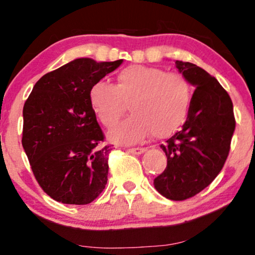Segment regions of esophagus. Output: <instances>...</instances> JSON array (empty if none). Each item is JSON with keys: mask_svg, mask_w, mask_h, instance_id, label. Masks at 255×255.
Returning a JSON list of instances; mask_svg holds the SVG:
<instances>
[{"mask_svg": "<svg viewBox=\"0 0 255 255\" xmlns=\"http://www.w3.org/2000/svg\"><path fill=\"white\" fill-rule=\"evenodd\" d=\"M146 151V148H143V147H134V148H128L127 152L131 153V154H141V153H143Z\"/></svg>", "mask_w": 255, "mask_h": 255, "instance_id": "obj_1", "label": "esophagus"}]
</instances>
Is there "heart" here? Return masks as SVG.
Segmentation results:
<instances>
[{"label":"heart","mask_w":255,"mask_h":255,"mask_svg":"<svg viewBox=\"0 0 255 255\" xmlns=\"http://www.w3.org/2000/svg\"><path fill=\"white\" fill-rule=\"evenodd\" d=\"M191 97V84L183 75L146 65L122 69L115 85L97 81L89 89L91 108L108 128L124 115L129 102L133 114L109 133L119 143L139 142L152 133L157 137L174 133L188 118Z\"/></svg>","instance_id":"1"}]
</instances>
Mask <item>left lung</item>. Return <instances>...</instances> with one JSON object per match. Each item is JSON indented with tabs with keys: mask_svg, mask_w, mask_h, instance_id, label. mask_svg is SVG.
I'll use <instances>...</instances> for the list:
<instances>
[{
	"mask_svg": "<svg viewBox=\"0 0 255 255\" xmlns=\"http://www.w3.org/2000/svg\"><path fill=\"white\" fill-rule=\"evenodd\" d=\"M176 66L196 89L183 129L160 145L167 165L154 186L164 197L184 201L199 194L221 172L235 118L231 97L215 77L189 61L177 60Z\"/></svg>",
	"mask_w": 255,
	"mask_h": 255,
	"instance_id": "1",
	"label": "left lung"
}]
</instances>
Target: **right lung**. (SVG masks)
Here are the masks:
<instances>
[{
  "label": "right lung",
  "mask_w": 255,
  "mask_h": 255,
  "mask_svg": "<svg viewBox=\"0 0 255 255\" xmlns=\"http://www.w3.org/2000/svg\"><path fill=\"white\" fill-rule=\"evenodd\" d=\"M122 64L79 58L46 73L23 106L22 146L40 188L64 204H89L108 180L112 146L89 102L95 82Z\"/></svg>",
  "instance_id": "obj_1"
}]
</instances>
